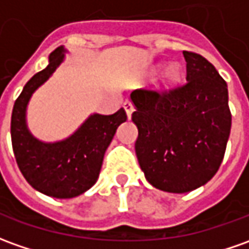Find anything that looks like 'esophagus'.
I'll return each mask as SVG.
<instances>
[{
  "instance_id": "esophagus-1",
  "label": "esophagus",
  "mask_w": 249,
  "mask_h": 249,
  "mask_svg": "<svg viewBox=\"0 0 249 249\" xmlns=\"http://www.w3.org/2000/svg\"><path fill=\"white\" fill-rule=\"evenodd\" d=\"M123 108H124L126 114H127V118L130 119V118H131V114H133V111H134V106H133V103L126 100V102H124V104H123Z\"/></svg>"
}]
</instances>
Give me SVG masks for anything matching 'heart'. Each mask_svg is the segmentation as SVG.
Wrapping results in <instances>:
<instances>
[{
    "label": "heart",
    "mask_w": 249,
    "mask_h": 249,
    "mask_svg": "<svg viewBox=\"0 0 249 249\" xmlns=\"http://www.w3.org/2000/svg\"><path fill=\"white\" fill-rule=\"evenodd\" d=\"M183 77V71L178 63H171L168 66L165 71H164V77H162V85L167 88H172L175 85H178Z\"/></svg>",
    "instance_id": "obj_1"
}]
</instances>
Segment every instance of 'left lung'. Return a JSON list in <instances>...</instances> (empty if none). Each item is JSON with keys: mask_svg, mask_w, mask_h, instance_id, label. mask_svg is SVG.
I'll return each instance as SVG.
<instances>
[{"mask_svg": "<svg viewBox=\"0 0 249 249\" xmlns=\"http://www.w3.org/2000/svg\"><path fill=\"white\" fill-rule=\"evenodd\" d=\"M183 55L184 85L130 95L140 167L152 186L174 194L193 191L217 174L232 126L225 80L206 58L190 51Z\"/></svg>", "mask_w": 249, "mask_h": 249, "instance_id": "1", "label": "left lung"}]
</instances>
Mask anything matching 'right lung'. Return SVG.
Returning <instances> with one entry per match:
<instances>
[{
    "instance_id": "right-lung-1",
    "label": "right lung",
    "mask_w": 249,
    "mask_h": 249,
    "mask_svg": "<svg viewBox=\"0 0 249 249\" xmlns=\"http://www.w3.org/2000/svg\"><path fill=\"white\" fill-rule=\"evenodd\" d=\"M65 53L63 46L54 50L47 68L25 84L10 121L13 153L23 176L39 193L59 199L78 196L95 184L116 128L127 119L121 108L112 115L92 114L62 141L43 142L31 134L25 119L31 96L63 62Z\"/></svg>"
}]
</instances>
